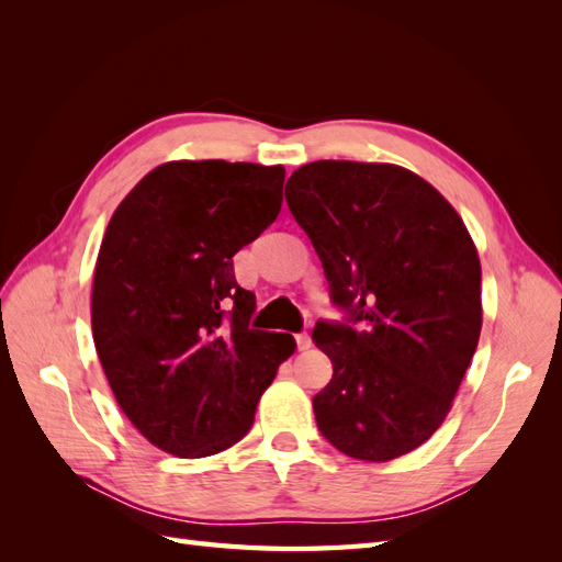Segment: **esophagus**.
Instances as JSON below:
<instances>
[{
    "instance_id": "esophagus-1",
    "label": "esophagus",
    "mask_w": 562,
    "mask_h": 562,
    "mask_svg": "<svg viewBox=\"0 0 562 562\" xmlns=\"http://www.w3.org/2000/svg\"><path fill=\"white\" fill-rule=\"evenodd\" d=\"M295 339H297V347H300V351H304V349H310V347H312V337H310L307 333H297V335H295Z\"/></svg>"
}]
</instances>
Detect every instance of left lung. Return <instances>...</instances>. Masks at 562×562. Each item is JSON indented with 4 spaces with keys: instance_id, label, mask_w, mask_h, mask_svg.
Returning a JSON list of instances; mask_svg holds the SVG:
<instances>
[{
    "instance_id": "1",
    "label": "left lung",
    "mask_w": 562,
    "mask_h": 562,
    "mask_svg": "<svg viewBox=\"0 0 562 562\" xmlns=\"http://www.w3.org/2000/svg\"><path fill=\"white\" fill-rule=\"evenodd\" d=\"M288 183L345 312L312 333L333 361L316 427L339 452L389 462L440 427L479 347V252L450 203L401 166L312 161Z\"/></svg>"
}]
</instances>
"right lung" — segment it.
I'll return each mask as SVG.
<instances>
[{
	"mask_svg": "<svg viewBox=\"0 0 562 562\" xmlns=\"http://www.w3.org/2000/svg\"><path fill=\"white\" fill-rule=\"evenodd\" d=\"M283 166L171 161L114 211L91 326L116 403L149 443L209 457L241 440L295 337L250 328L232 258L274 223Z\"/></svg>",
	"mask_w": 562,
	"mask_h": 562,
	"instance_id": "obj_1",
	"label": "right lung"
}]
</instances>
